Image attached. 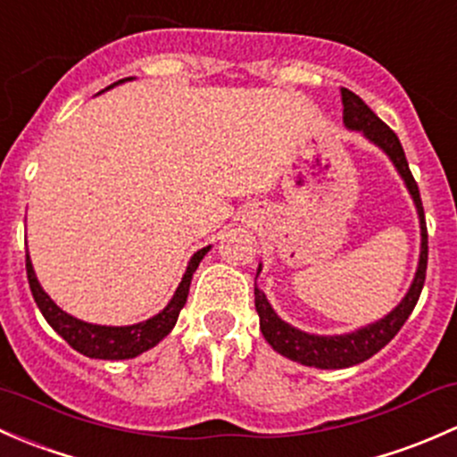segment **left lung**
I'll return each instance as SVG.
<instances>
[{
	"mask_svg": "<svg viewBox=\"0 0 457 457\" xmlns=\"http://www.w3.org/2000/svg\"><path fill=\"white\" fill-rule=\"evenodd\" d=\"M341 98L343 123H345L347 129L363 131V136L370 143H374L376 147H380L387 154L389 160L394 162V167H396V171L401 173L404 187H407L409 194L413 197L418 220H420V260H418L416 277H413L407 295H404L401 303H398L387 317L378 319V321L370 323V326L365 328H359V330L354 332L334 334V337H319V334L301 332L297 328L290 326V323L281 321V319L277 317L275 310H272V305L268 303L266 295H263L255 284V308L257 314H260V328L263 338L270 343L272 350L279 352L286 359L319 370H341L363 363V361H368L370 356L376 354V352L383 350V347L396 337L398 330H401L404 321L409 319V314L416 308L418 297H420L427 275V255H429L420 191H418L416 180H413L411 171H409L401 140H398V136L394 134V131L389 129L368 105H365L363 98L356 96V94L350 92L347 87H341ZM260 270H257V275H260Z\"/></svg>",
	"mask_w": 457,
	"mask_h": 457,
	"instance_id": "1",
	"label": "left lung"
}]
</instances>
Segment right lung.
Instances as JSON below:
<instances>
[{"label": "right lung", "mask_w": 457, "mask_h": 457, "mask_svg": "<svg viewBox=\"0 0 457 457\" xmlns=\"http://www.w3.org/2000/svg\"><path fill=\"white\" fill-rule=\"evenodd\" d=\"M123 81H131V77L123 79ZM119 83H114V86H119ZM209 248L211 246L200 248V251L191 257L189 266H187L185 270V277H182L180 286L176 288V295H173L171 301H169L167 308H164L162 312H158L156 317L147 319V321L134 323V326H94V323H86L81 321V319L72 317V314L63 312V310H61L59 305L48 297V293L41 288L39 279H37L35 275V268H32L30 255H28L26 251L28 284H30L32 297H35L37 305H39L44 319L53 326V330L59 334V337H63L65 341H68L70 347L81 352L83 356H89V359H103V361L134 359V356L143 354V352L152 350L154 345H158V343L173 330V326H176L178 321V314H180V310L185 308L187 297H189V286H191V279H194L195 268L200 266L202 257L209 253Z\"/></svg>", "instance_id": "1"}]
</instances>
